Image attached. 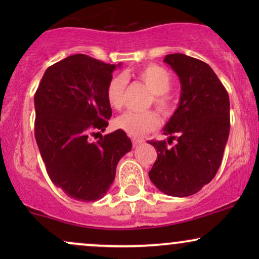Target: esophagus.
Listing matches in <instances>:
<instances>
[{
    "instance_id": "1",
    "label": "esophagus",
    "mask_w": 259,
    "mask_h": 259,
    "mask_svg": "<svg viewBox=\"0 0 259 259\" xmlns=\"http://www.w3.org/2000/svg\"><path fill=\"white\" fill-rule=\"evenodd\" d=\"M142 140H139V139H133V145H134V147H136V146H139V145H141L142 144Z\"/></svg>"
}]
</instances>
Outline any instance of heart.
I'll return each instance as SVG.
<instances>
[{"instance_id": "heart-1", "label": "heart", "mask_w": 259, "mask_h": 259, "mask_svg": "<svg viewBox=\"0 0 259 259\" xmlns=\"http://www.w3.org/2000/svg\"><path fill=\"white\" fill-rule=\"evenodd\" d=\"M134 76L144 82L151 91L152 103L162 115L170 114L171 101L167 92L170 90L173 79L170 73L160 65L150 64L134 72ZM126 86V78L121 74L112 76L106 88V100L113 109H119L123 106V95ZM159 124L158 115L152 111L133 112L127 111L114 119V126L123 130L133 138H140L156 129Z\"/></svg>"}]
</instances>
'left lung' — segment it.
Returning a JSON list of instances; mask_svg holds the SVG:
<instances>
[{"label":"left lung","mask_w":259,"mask_h":259,"mask_svg":"<svg viewBox=\"0 0 259 259\" xmlns=\"http://www.w3.org/2000/svg\"><path fill=\"white\" fill-rule=\"evenodd\" d=\"M164 62L179 76V106L163 127L166 141H150L157 159L148 177L159 191L187 197L210 183L218 171L230 132V101L207 63L174 53Z\"/></svg>","instance_id":"left-lung-1"}]
</instances>
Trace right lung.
I'll list each match as a JSON object with an SVG mask.
<instances>
[{
	"instance_id": "right-lung-1",
	"label": "right lung",
	"mask_w": 259,
	"mask_h": 259,
	"mask_svg": "<svg viewBox=\"0 0 259 259\" xmlns=\"http://www.w3.org/2000/svg\"><path fill=\"white\" fill-rule=\"evenodd\" d=\"M118 67L81 53L69 56L47 68L35 94V139L47 174L74 200L102 198L118 162L132 150L119 129L97 142L89 140L92 130L103 133L108 126L106 88Z\"/></svg>"
}]
</instances>
